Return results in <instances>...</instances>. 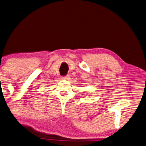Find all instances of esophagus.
<instances>
[{
  "label": "esophagus",
  "instance_id": "34e87169",
  "mask_svg": "<svg viewBox=\"0 0 146 146\" xmlns=\"http://www.w3.org/2000/svg\"><path fill=\"white\" fill-rule=\"evenodd\" d=\"M69 79H70L69 75H67V76H65V77H62V79H63V80H66V81L69 80Z\"/></svg>",
  "mask_w": 146,
  "mask_h": 146
}]
</instances>
